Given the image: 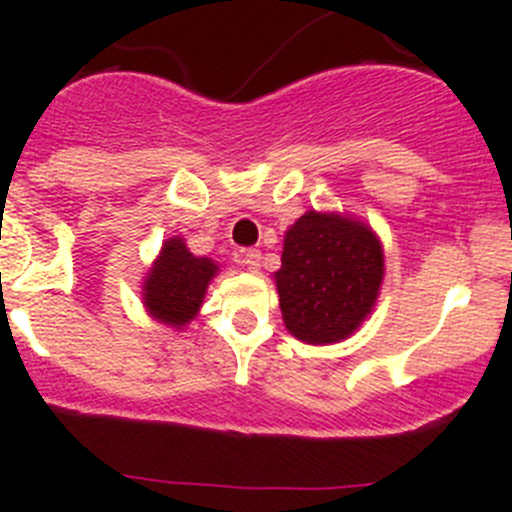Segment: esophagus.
I'll use <instances>...</instances> for the list:
<instances>
[{
    "label": "esophagus",
    "instance_id": "obj_1",
    "mask_svg": "<svg viewBox=\"0 0 512 512\" xmlns=\"http://www.w3.org/2000/svg\"><path fill=\"white\" fill-rule=\"evenodd\" d=\"M260 260H262L260 250H242L240 262H242V265H245L250 272H257V267H260Z\"/></svg>",
    "mask_w": 512,
    "mask_h": 512
}]
</instances>
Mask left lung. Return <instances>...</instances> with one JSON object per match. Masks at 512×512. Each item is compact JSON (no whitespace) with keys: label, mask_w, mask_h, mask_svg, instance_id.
<instances>
[{"label":"left lung","mask_w":512,"mask_h":512,"mask_svg":"<svg viewBox=\"0 0 512 512\" xmlns=\"http://www.w3.org/2000/svg\"><path fill=\"white\" fill-rule=\"evenodd\" d=\"M384 280V250L369 225L309 210L285 232L275 272L285 327L307 344L352 337L374 309Z\"/></svg>","instance_id":"8db88e82"}]
</instances>
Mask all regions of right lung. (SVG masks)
<instances>
[{
	"mask_svg": "<svg viewBox=\"0 0 512 512\" xmlns=\"http://www.w3.org/2000/svg\"><path fill=\"white\" fill-rule=\"evenodd\" d=\"M220 272L210 257H195L183 237H168L143 280L146 312L168 327L183 329L198 317L210 280Z\"/></svg>",
	"mask_w": 512,
	"mask_h": 512,
	"instance_id": "add662e5",
	"label": "right lung"
}]
</instances>
